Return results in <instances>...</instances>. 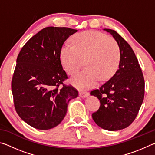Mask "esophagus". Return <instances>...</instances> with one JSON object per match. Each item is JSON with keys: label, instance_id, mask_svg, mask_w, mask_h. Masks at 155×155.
Segmentation results:
<instances>
[{"label": "esophagus", "instance_id": "obj_1", "mask_svg": "<svg viewBox=\"0 0 155 155\" xmlns=\"http://www.w3.org/2000/svg\"><path fill=\"white\" fill-rule=\"evenodd\" d=\"M89 96L88 92H85V91H80L79 92V96L81 98H86Z\"/></svg>", "mask_w": 155, "mask_h": 155}]
</instances>
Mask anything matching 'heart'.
Listing matches in <instances>:
<instances>
[{
    "instance_id": "heart-1",
    "label": "heart",
    "mask_w": 155,
    "mask_h": 155,
    "mask_svg": "<svg viewBox=\"0 0 155 155\" xmlns=\"http://www.w3.org/2000/svg\"><path fill=\"white\" fill-rule=\"evenodd\" d=\"M73 46L65 44L60 51L61 64L68 74H74L85 62V69L72 78L76 87L87 90L99 81L114 75L120 61V50L114 39L98 31H88L72 38Z\"/></svg>"
}]
</instances>
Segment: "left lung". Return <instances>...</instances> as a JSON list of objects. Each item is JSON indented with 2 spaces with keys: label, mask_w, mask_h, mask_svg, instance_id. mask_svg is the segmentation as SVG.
Instances as JSON below:
<instances>
[{
  "label": "left lung",
  "mask_w": 155,
  "mask_h": 155,
  "mask_svg": "<svg viewBox=\"0 0 155 155\" xmlns=\"http://www.w3.org/2000/svg\"><path fill=\"white\" fill-rule=\"evenodd\" d=\"M111 33L120 50L118 69L114 75L90 94L99 99L101 106L92 114L96 124L107 130L128 127L135 119L144 97V78L132 48L114 30L104 28Z\"/></svg>",
  "instance_id": "left-lung-1"
}]
</instances>
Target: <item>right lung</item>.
<instances>
[{"instance_id":"add662e5","label":"right lung","mask_w":155,"mask_h":155,"mask_svg":"<svg viewBox=\"0 0 155 155\" xmlns=\"http://www.w3.org/2000/svg\"><path fill=\"white\" fill-rule=\"evenodd\" d=\"M77 30L48 27L33 36L18 54L12 90L15 111L23 121L39 130L57 127L78 91L64 85L68 78L60 60L65 41ZM62 84V86L61 85Z\"/></svg>"}]
</instances>
